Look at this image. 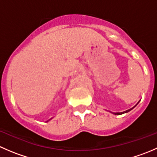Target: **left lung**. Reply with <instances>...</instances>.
Returning a JSON list of instances; mask_svg holds the SVG:
<instances>
[{"label":"left lung","mask_w":157,"mask_h":157,"mask_svg":"<svg viewBox=\"0 0 157 157\" xmlns=\"http://www.w3.org/2000/svg\"><path fill=\"white\" fill-rule=\"evenodd\" d=\"M139 102H140V101H139ZM139 102H137V104H136V105H134V107H132V108H131V109H128V110H126V111H124V112H112V114H114V115H122V114H124V113H127V112H130V111H131V110H132V109H134V107H135V106H136V105H137V104H138V103H139Z\"/></svg>","instance_id":"8db88e82"}]
</instances>
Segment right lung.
Instances as JSON below:
<instances>
[{
    "instance_id": "1",
    "label": "right lung",
    "mask_w": 157,
    "mask_h": 157,
    "mask_svg": "<svg viewBox=\"0 0 157 157\" xmlns=\"http://www.w3.org/2000/svg\"><path fill=\"white\" fill-rule=\"evenodd\" d=\"M51 119H52V118H50V119H49V120H48V121H46V122H48V121H50V120H51Z\"/></svg>"
}]
</instances>
